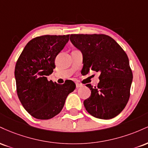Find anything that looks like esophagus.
Here are the masks:
<instances>
[{"mask_svg":"<svg viewBox=\"0 0 148 148\" xmlns=\"http://www.w3.org/2000/svg\"><path fill=\"white\" fill-rule=\"evenodd\" d=\"M82 86H83L82 84H79V82H76V88H81V87H82Z\"/></svg>","mask_w":148,"mask_h":148,"instance_id":"1","label":"esophagus"}]
</instances>
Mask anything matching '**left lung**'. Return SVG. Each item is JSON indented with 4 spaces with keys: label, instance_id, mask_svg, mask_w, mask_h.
Segmentation results:
<instances>
[{
    "label": "left lung",
    "instance_id": "1",
    "mask_svg": "<svg viewBox=\"0 0 148 148\" xmlns=\"http://www.w3.org/2000/svg\"><path fill=\"white\" fill-rule=\"evenodd\" d=\"M72 43L83 53L85 74L99 72L97 87L84 101L86 111L99 119H111L121 113L130 96L133 74L128 56L112 37L104 34H72Z\"/></svg>",
    "mask_w": 148,
    "mask_h": 148
}]
</instances>
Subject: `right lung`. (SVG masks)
<instances>
[{"instance_id":"1","label":"right lung","mask_w":148,"mask_h":148,"mask_svg":"<svg viewBox=\"0 0 148 148\" xmlns=\"http://www.w3.org/2000/svg\"><path fill=\"white\" fill-rule=\"evenodd\" d=\"M69 36L35 37L25 45L16 61L14 76L18 97L35 118L48 120L58 114L67 95L76 88L72 81L60 85L47 79L56 67V57L68 42Z\"/></svg>"}]
</instances>
